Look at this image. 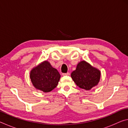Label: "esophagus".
Instances as JSON below:
<instances>
[{
	"mask_svg": "<svg viewBox=\"0 0 128 128\" xmlns=\"http://www.w3.org/2000/svg\"><path fill=\"white\" fill-rule=\"evenodd\" d=\"M62 75L63 76H69V73H62Z\"/></svg>",
	"mask_w": 128,
	"mask_h": 128,
	"instance_id": "obj_1",
	"label": "esophagus"
}]
</instances>
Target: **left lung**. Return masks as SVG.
<instances>
[{"instance_id": "left-lung-1", "label": "left lung", "mask_w": 128, "mask_h": 128, "mask_svg": "<svg viewBox=\"0 0 128 128\" xmlns=\"http://www.w3.org/2000/svg\"><path fill=\"white\" fill-rule=\"evenodd\" d=\"M100 72L85 61L78 64L76 69L71 73V77L79 88L88 90L97 85Z\"/></svg>"}]
</instances>
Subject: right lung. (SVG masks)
Here are the masks:
<instances>
[{
  "instance_id": "1",
  "label": "right lung",
  "mask_w": 128,
  "mask_h": 128,
  "mask_svg": "<svg viewBox=\"0 0 128 128\" xmlns=\"http://www.w3.org/2000/svg\"><path fill=\"white\" fill-rule=\"evenodd\" d=\"M30 77L34 87L47 92L56 87L60 80V74L50 62L45 61L32 69Z\"/></svg>"
}]
</instances>
